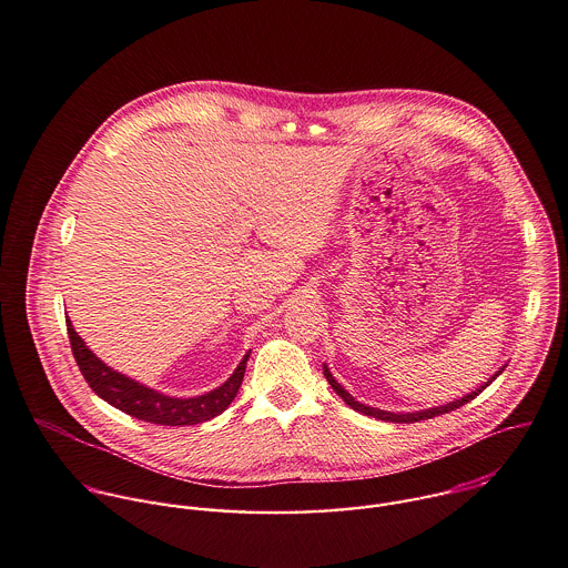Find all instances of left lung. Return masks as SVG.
Listing matches in <instances>:
<instances>
[{"label":"left lung","instance_id":"left-lung-1","mask_svg":"<svg viewBox=\"0 0 568 568\" xmlns=\"http://www.w3.org/2000/svg\"><path fill=\"white\" fill-rule=\"evenodd\" d=\"M506 366L508 364H504L488 382H483L476 390H471V393H467V395H463V397H458V399H452V402H447V404H438V407H429V409H420V412H384V409H377V407H368V404H362V402H357L335 377H333V373H331V368L323 364V375H326V379H328V384L333 386V390L348 404L351 409H355V412H359V414H366V416H371V418H377V420H386V423H420V420H429V418H436V416H443V414H449V412H456V409H460L463 404H467L469 399H474L483 388H488L504 371H506Z\"/></svg>","mask_w":568,"mask_h":568}]
</instances>
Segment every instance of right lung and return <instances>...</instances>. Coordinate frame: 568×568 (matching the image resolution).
<instances>
[{"mask_svg": "<svg viewBox=\"0 0 568 568\" xmlns=\"http://www.w3.org/2000/svg\"><path fill=\"white\" fill-rule=\"evenodd\" d=\"M67 333H69L75 364L99 397H103L108 404H112L114 409L136 420L152 423V425H166V427L200 425L220 416L237 395V388L242 384V377H245V368L252 355V351H247V355L242 357V362L235 366L231 377L222 382L217 388L206 390L202 395H193V397H178V395L161 393L152 386H145L139 379H132L114 371L112 366H108L101 357L94 355V351L85 346L83 337L73 331L69 316H67Z\"/></svg>", "mask_w": 568, "mask_h": 568, "instance_id": "1", "label": "right lung"}]
</instances>
